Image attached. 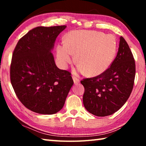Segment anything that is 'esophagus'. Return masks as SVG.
I'll use <instances>...</instances> for the list:
<instances>
[{
    "label": "esophagus",
    "instance_id": "34e87169",
    "mask_svg": "<svg viewBox=\"0 0 146 146\" xmlns=\"http://www.w3.org/2000/svg\"><path fill=\"white\" fill-rule=\"evenodd\" d=\"M73 80L75 84H78V83H80V80L78 78L75 77V76H73Z\"/></svg>",
    "mask_w": 146,
    "mask_h": 146
}]
</instances>
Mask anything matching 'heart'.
Returning a JSON list of instances; mask_svg holds the SVG:
<instances>
[{"label": "heart", "mask_w": 146, "mask_h": 146, "mask_svg": "<svg viewBox=\"0 0 146 146\" xmlns=\"http://www.w3.org/2000/svg\"><path fill=\"white\" fill-rule=\"evenodd\" d=\"M65 42L66 44L56 46L58 64L62 68H67L73 60L74 53L78 71H87L89 75H99L107 70L117 53L115 36L97 31H70L66 35Z\"/></svg>", "instance_id": "b5f03b06"}]
</instances>
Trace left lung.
Returning a JSON list of instances; mask_svg holds the SVG:
<instances>
[{
  "mask_svg": "<svg viewBox=\"0 0 146 146\" xmlns=\"http://www.w3.org/2000/svg\"><path fill=\"white\" fill-rule=\"evenodd\" d=\"M135 76V62L126 41L120 37L117 56L107 70L93 78L83 79V104L88 112L106 117L117 111L131 93Z\"/></svg>",
  "mask_w": 146,
  "mask_h": 146,
  "instance_id": "8db88e82",
  "label": "left lung"
}]
</instances>
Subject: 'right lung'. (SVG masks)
Masks as SVG:
<instances>
[{"instance_id": "right-lung-1", "label": "right lung", "mask_w": 146, "mask_h": 146, "mask_svg": "<svg viewBox=\"0 0 146 146\" xmlns=\"http://www.w3.org/2000/svg\"><path fill=\"white\" fill-rule=\"evenodd\" d=\"M66 26H39L23 36L14 49L10 79L19 100L32 111L52 115L62 110L73 80L56 67L51 51Z\"/></svg>"}]
</instances>
